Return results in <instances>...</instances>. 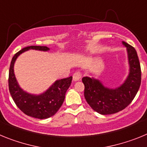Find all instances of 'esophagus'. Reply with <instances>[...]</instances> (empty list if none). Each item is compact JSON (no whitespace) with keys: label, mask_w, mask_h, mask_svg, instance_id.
<instances>
[{"label":"esophagus","mask_w":147,"mask_h":147,"mask_svg":"<svg viewBox=\"0 0 147 147\" xmlns=\"http://www.w3.org/2000/svg\"><path fill=\"white\" fill-rule=\"evenodd\" d=\"M82 73L80 71H76V72H75L74 74V75H73V80H74V81H79L82 78Z\"/></svg>","instance_id":"esophagus-1"}]
</instances>
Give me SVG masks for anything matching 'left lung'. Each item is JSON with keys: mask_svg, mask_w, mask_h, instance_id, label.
Listing matches in <instances>:
<instances>
[{"mask_svg": "<svg viewBox=\"0 0 147 147\" xmlns=\"http://www.w3.org/2000/svg\"><path fill=\"white\" fill-rule=\"evenodd\" d=\"M127 47L129 61V75L120 87L108 88L95 78L85 76V98L93 110L102 115H109L124 110L134 99L141 82V71L136 49L132 45L122 42Z\"/></svg>", "mask_w": 147, "mask_h": 147, "instance_id": "8db88e82", "label": "left lung"}]
</instances>
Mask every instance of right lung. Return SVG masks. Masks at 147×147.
Wrapping results in <instances>:
<instances>
[{"label":"right lung","instance_id":"right-lung-1","mask_svg":"<svg viewBox=\"0 0 147 147\" xmlns=\"http://www.w3.org/2000/svg\"><path fill=\"white\" fill-rule=\"evenodd\" d=\"M34 50L47 51L46 46H28L19 51L11 59L9 72V89L18 107L26 115L39 119H48L57 112L65 100L66 91L72 81V76L57 80L45 92L40 95L30 94L24 91L18 85L14 74V65L18 56L24 51Z\"/></svg>","mask_w":147,"mask_h":147}]
</instances>
